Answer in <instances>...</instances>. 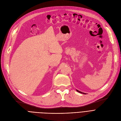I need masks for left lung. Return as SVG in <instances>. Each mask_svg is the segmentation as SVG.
<instances>
[{"label": "left lung", "instance_id": "8db88e82", "mask_svg": "<svg viewBox=\"0 0 121 121\" xmlns=\"http://www.w3.org/2000/svg\"><path fill=\"white\" fill-rule=\"evenodd\" d=\"M77 91L78 92H79V93H81V94H86V93H83V92H81V91H78V90H77Z\"/></svg>", "mask_w": 121, "mask_h": 121}]
</instances>
